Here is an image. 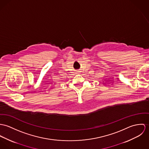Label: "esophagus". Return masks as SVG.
I'll list each match as a JSON object with an SVG mask.
<instances>
[{
    "mask_svg": "<svg viewBox=\"0 0 149 149\" xmlns=\"http://www.w3.org/2000/svg\"><path fill=\"white\" fill-rule=\"evenodd\" d=\"M77 74H80V73H79V70H78V71H77Z\"/></svg>",
    "mask_w": 149,
    "mask_h": 149,
    "instance_id": "1",
    "label": "esophagus"
}]
</instances>
